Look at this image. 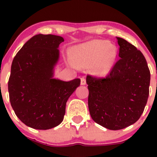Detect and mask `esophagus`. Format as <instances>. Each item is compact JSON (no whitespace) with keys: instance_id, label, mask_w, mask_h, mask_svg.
Instances as JSON below:
<instances>
[{"instance_id":"34e87169","label":"esophagus","mask_w":157,"mask_h":157,"mask_svg":"<svg viewBox=\"0 0 157 157\" xmlns=\"http://www.w3.org/2000/svg\"><path fill=\"white\" fill-rule=\"evenodd\" d=\"M80 84L82 85V86H85V85L86 84V79L84 78V77H82V78H81Z\"/></svg>"}]
</instances>
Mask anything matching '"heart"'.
<instances>
[{
	"label": "heart",
	"instance_id": "1",
	"mask_svg": "<svg viewBox=\"0 0 157 157\" xmlns=\"http://www.w3.org/2000/svg\"><path fill=\"white\" fill-rule=\"evenodd\" d=\"M75 63L79 67H89L98 76H105L112 69L117 59V49L104 40H94L80 45L74 51Z\"/></svg>",
	"mask_w": 157,
	"mask_h": 157
}]
</instances>
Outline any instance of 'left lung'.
<instances>
[{
    "mask_svg": "<svg viewBox=\"0 0 157 157\" xmlns=\"http://www.w3.org/2000/svg\"><path fill=\"white\" fill-rule=\"evenodd\" d=\"M120 60L105 78L86 77L88 105L95 122L109 130H120L140 119L149 95L151 74L140 50L121 37Z\"/></svg>",
    "mask_w": 157,
    "mask_h": 157,
    "instance_id": "8db88e82",
    "label": "left lung"
}]
</instances>
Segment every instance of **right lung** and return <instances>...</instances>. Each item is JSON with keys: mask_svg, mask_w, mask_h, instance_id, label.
I'll use <instances>...</instances> for the list:
<instances>
[{"mask_svg": "<svg viewBox=\"0 0 157 157\" xmlns=\"http://www.w3.org/2000/svg\"><path fill=\"white\" fill-rule=\"evenodd\" d=\"M63 37L38 34L30 38L14 57L8 82L10 100L16 116L29 127L47 130L63 120L68 99L80 79L55 78Z\"/></svg>", "mask_w": 157, "mask_h": 157, "instance_id": "right-lung-1", "label": "right lung"}]
</instances>
